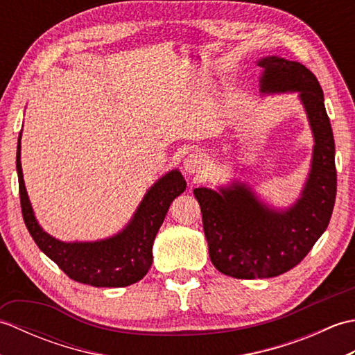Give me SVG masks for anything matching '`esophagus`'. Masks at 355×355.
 <instances>
[{
	"mask_svg": "<svg viewBox=\"0 0 355 355\" xmlns=\"http://www.w3.org/2000/svg\"><path fill=\"white\" fill-rule=\"evenodd\" d=\"M206 164H207L206 155L195 150V153L187 154V157L183 162V168L187 173H197V172H201L202 169H205Z\"/></svg>",
	"mask_w": 355,
	"mask_h": 355,
	"instance_id": "1",
	"label": "esophagus"
}]
</instances>
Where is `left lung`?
I'll list each match as a JSON object with an SVG mask.
<instances>
[{
    "mask_svg": "<svg viewBox=\"0 0 355 355\" xmlns=\"http://www.w3.org/2000/svg\"><path fill=\"white\" fill-rule=\"evenodd\" d=\"M261 94L297 93L314 146L310 172L291 206L263 202L239 180L197 187L209 256L221 273L236 279L275 277L296 267L327 230L337 191L336 148L319 80L305 65L281 56L256 61Z\"/></svg>",
    "mask_w": 355,
    "mask_h": 355,
    "instance_id": "1",
    "label": "left lung"
}]
</instances>
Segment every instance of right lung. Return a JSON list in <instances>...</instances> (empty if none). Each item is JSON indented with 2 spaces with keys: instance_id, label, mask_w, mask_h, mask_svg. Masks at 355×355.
<instances>
[{
  "instance_id": "obj_1",
  "label": "right lung",
  "mask_w": 355,
  "mask_h": 355,
  "mask_svg": "<svg viewBox=\"0 0 355 355\" xmlns=\"http://www.w3.org/2000/svg\"><path fill=\"white\" fill-rule=\"evenodd\" d=\"M21 134L17 146V172L21 210L26 227L41 252L73 281L93 286H128L139 282L153 266V245L171 202L186 191L178 169L166 172L146 191L125 227L97 241H61L37 223L28 200L21 166Z\"/></svg>"
}]
</instances>
